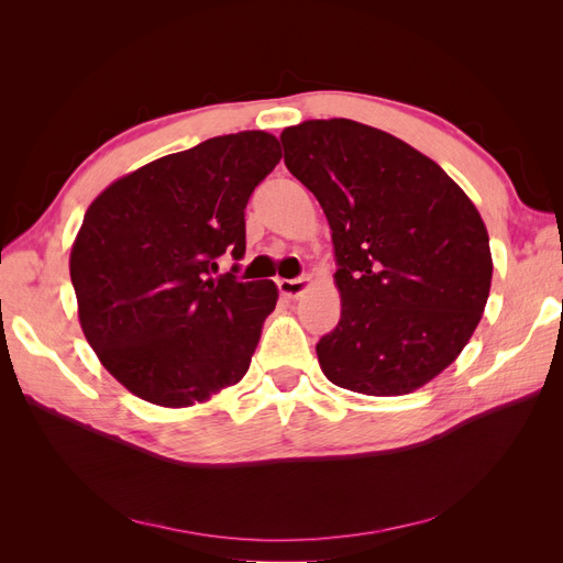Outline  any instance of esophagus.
Masks as SVG:
<instances>
[{
  "label": "esophagus",
  "mask_w": 563,
  "mask_h": 563,
  "mask_svg": "<svg viewBox=\"0 0 563 563\" xmlns=\"http://www.w3.org/2000/svg\"><path fill=\"white\" fill-rule=\"evenodd\" d=\"M279 294L286 298H298L310 288V277H298V279H279Z\"/></svg>",
  "instance_id": "1"
}]
</instances>
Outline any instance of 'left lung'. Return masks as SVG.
Returning <instances> with one entry per match:
<instances>
[{
    "label": "left lung",
    "instance_id": "obj_1",
    "mask_svg": "<svg viewBox=\"0 0 563 563\" xmlns=\"http://www.w3.org/2000/svg\"><path fill=\"white\" fill-rule=\"evenodd\" d=\"M284 164L327 213L338 327L317 356L333 385L399 397L463 352L490 291L488 232L430 157L352 119L284 129Z\"/></svg>",
    "mask_w": 563,
    "mask_h": 563
}]
</instances>
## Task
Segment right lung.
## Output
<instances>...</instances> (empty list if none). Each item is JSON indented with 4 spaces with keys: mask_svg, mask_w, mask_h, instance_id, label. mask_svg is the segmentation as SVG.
<instances>
[{
    "mask_svg": "<svg viewBox=\"0 0 563 563\" xmlns=\"http://www.w3.org/2000/svg\"><path fill=\"white\" fill-rule=\"evenodd\" d=\"M279 159L265 131L218 135L119 178L84 216L79 323L135 397L180 408L244 378L277 286L211 272L225 251L244 258V209Z\"/></svg>",
    "mask_w": 563,
    "mask_h": 563,
    "instance_id": "1",
    "label": "right lung"
}]
</instances>
